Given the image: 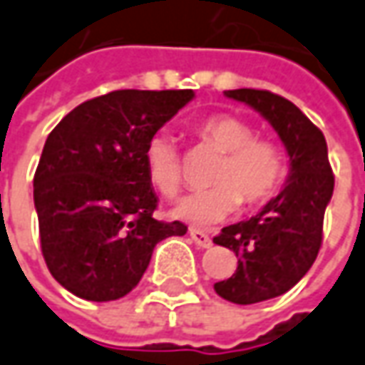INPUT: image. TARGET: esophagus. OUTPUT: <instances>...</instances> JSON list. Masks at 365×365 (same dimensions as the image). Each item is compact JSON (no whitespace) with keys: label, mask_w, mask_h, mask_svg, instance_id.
<instances>
[{"label":"esophagus","mask_w":365,"mask_h":365,"mask_svg":"<svg viewBox=\"0 0 365 365\" xmlns=\"http://www.w3.org/2000/svg\"><path fill=\"white\" fill-rule=\"evenodd\" d=\"M188 233H190V239H192V243L197 247H202V249L212 247V239L205 233V231H200V229H190Z\"/></svg>","instance_id":"1"}]
</instances>
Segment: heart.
Segmentation results:
<instances>
[{
	"label": "heart",
	"instance_id": "obj_1",
	"mask_svg": "<svg viewBox=\"0 0 365 365\" xmlns=\"http://www.w3.org/2000/svg\"><path fill=\"white\" fill-rule=\"evenodd\" d=\"M197 132L222 153L212 173L215 187L192 192L173 209L177 219L192 225H215L237 211L241 200L257 207L269 200L285 178V154L269 138H259L247 120L233 114H212L200 120ZM144 168L163 197L175 199L182 187V158L173 134L160 130L144 144Z\"/></svg>",
	"mask_w": 365,
	"mask_h": 365
}]
</instances>
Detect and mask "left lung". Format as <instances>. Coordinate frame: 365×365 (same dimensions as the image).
Returning <instances> with one entry per match:
<instances>
[{"label": "left lung", "mask_w": 365, "mask_h": 365, "mask_svg": "<svg viewBox=\"0 0 365 365\" xmlns=\"http://www.w3.org/2000/svg\"><path fill=\"white\" fill-rule=\"evenodd\" d=\"M227 98L257 110L279 134L289 156V177L279 195L247 221L212 239L239 257L229 279L215 283L222 299L239 305L289 291L314 265L324 237V215L334 195V173L322 130L293 102L269 90H227Z\"/></svg>", "instance_id": "1"}]
</instances>
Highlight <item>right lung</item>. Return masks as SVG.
Here are the masks:
<instances>
[{
  "instance_id": "add662e5",
  "label": "right lung",
  "mask_w": 365,
  "mask_h": 365,
  "mask_svg": "<svg viewBox=\"0 0 365 365\" xmlns=\"http://www.w3.org/2000/svg\"><path fill=\"white\" fill-rule=\"evenodd\" d=\"M195 98L192 90H114L66 114L50 132L34 177L46 265L88 302L130 293L156 243L187 225L153 217L158 199L144 144Z\"/></svg>"
}]
</instances>
